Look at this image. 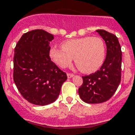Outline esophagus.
<instances>
[{
    "label": "esophagus",
    "instance_id": "esophagus-1",
    "mask_svg": "<svg viewBox=\"0 0 135 135\" xmlns=\"http://www.w3.org/2000/svg\"><path fill=\"white\" fill-rule=\"evenodd\" d=\"M74 75H73V73H67V77L68 78H71L73 77Z\"/></svg>",
    "mask_w": 135,
    "mask_h": 135
}]
</instances>
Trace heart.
<instances>
[{"label":"heart","instance_id":"obj_1","mask_svg":"<svg viewBox=\"0 0 135 135\" xmlns=\"http://www.w3.org/2000/svg\"><path fill=\"white\" fill-rule=\"evenodd\" d=\"M62 49L52 47L49 56L62 69L69 67L75 59V65L83 73L96 72L103 65L106 55L103 40L98 37H84L62 43Z\"/></svg>","mask_w":135,"mask_h":135}]
</instances>
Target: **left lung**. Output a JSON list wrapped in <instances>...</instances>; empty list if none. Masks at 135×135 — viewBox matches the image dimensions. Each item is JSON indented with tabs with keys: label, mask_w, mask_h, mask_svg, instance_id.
Returning <instances> with one entry per match:
<instances>
[{
	"label": "left lung",
	"mask_w": 135,
	"mask_h": 135,
	"mask_svg": "<svg viewBox=\"0 0 135 135\" xmlns=\"http://www.w3.org/2000/svg\"><path fill=\"white\" fill-rule=\"evenodd\" d=\"M96 32L105 42L107 54L99 70L83 76V83L78 89V94L83 101L89 104L108 100L116 92L121 78L122 52L118 38L104 30Z\"/></svg>",
	"instance_id": "obj_1"
}]
</instances>
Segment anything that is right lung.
Instances as JSON below:
<instances>
[{"mask_svg": "<svg viewBox=\"0 0 135 135\" xmlns=\"http://www.w3.org/2000/svg\"><path fill=\"white\" fill-rule=\"evenodd\" d=\"M53 39L44 30H34L23 34L14 49L15 85L25 99L37 105L55 101L67 79L49 56Z\"/></svg>", "mask_w": 135, "mask_h": 135, "instance_id": "add662e5", "label": "right lung"}]
</instances>
